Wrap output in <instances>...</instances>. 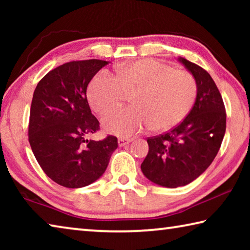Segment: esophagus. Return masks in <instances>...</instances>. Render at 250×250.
Wrapping results in <instances>:
<instances>
[{"instance_id":"34e87169","label":"esophagus","mask_w":250,"mask_h":250,"mask_svg":"<svg viewBox=\"0 0 250 250\" xmlns=\"http://www.w3.org/2000/svg\"><path fill=\"white\" fill-rule=\"evenodd\" d=\"M130 142H131V139H129V138H119V139H118V145H119L120 146L129 145Z\"/></svg>"}]
</instances>
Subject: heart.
I'll return each instance as SVG.
<instances>
[{
  "label": "heart",
  "instance_id": "b5f03b06",
  "mask_svg": "<svg viewBox=\"0 0 250 250\" xmlns=\"http://www.w3.org/2000/svg\"><path fill=\"white\" fill-rule=\"evenodd\" d=\"M128 95H134L133 107L103 118L108 132L130 137L147 128L156 132L174 128L193 108L197 83L188 71L154 59H139L118 67L117 78L100 71L88 87V100L99 115L119 107Z\"/></svg>",
  "mask_w": 250,
  "mask_h": 250
}]
</instances>
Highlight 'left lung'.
<instances>
[{
  "mask_svg": "<svg viewBox=\"0 0 250 250\" xmlns=\"http://www.w3.org/2000/svg\"><path fill=\"white\" fill-rule=\"evenodd\" d=\"M197 83L191 111L167 133L146 139L149 152L141 170L153 183L174 188L197 179L210 166L226 131V111L213 78L194 62L180 57Z\"/></svg>",
  "mask_w": 250,
  "mask_h": 250,
  "instance_id": "8db88e82",
  "label": "left lung"
}]
</instances>
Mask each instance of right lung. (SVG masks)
I'll return each instance as SVG.
<instances>
[{
	"label": "right lung",
	"instance_id": "right-lung-1",
	"mask_svg": "<svg viewBox=\"0 0 250 250\" xmlns=\"http://www.w3.org/2000/svg\"><path fill=\"white\" fill-rule=\"evenodd\" d=\"M108 64L99 59L65 62L50 70L34 91L28 141L49 179L68 188L98 180L118 147L115 135L89 140L100 129L87 100L92 77Z\"/></svg>",
	"mask_w": 250,
	"mask_h": 250
}]
</instances>
